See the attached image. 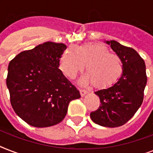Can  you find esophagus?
Wrapping results in <instances>:
<instances>
[{
    "instance_id": "1",
    "label": "esophagus",
    "mask_w": 153,
    "mask_h": 153,
    "mask_svg": "<svg viewBox=\"0 0 153 153\" xmlns=\"http://www.w3.org/2000/svg\"><path fill=\"white\" fill-rule=\"evenodd\" d=\"M87 93H88V91H86V90H80V94H81V96H84Z\"/></svg>"
}]
</instances>
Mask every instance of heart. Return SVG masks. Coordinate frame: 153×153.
<instances>
[{
	"instance_id": "1",
	"label": "heart",
	"mask_w": 153,
	"mask_h": 153,
	"mask_svg": "<svg viewBox=\"0 0 153 153\" xmlns=\"http://www.w3.org/2000/svg\"><path fill=\"white\" fill-rule=\"evenodd\" d=\"M85 64L87 74L82 81L92 82L98 89L114 85L123 72L121 59L110 53L105 46L94 43L67 48L60 57L59 69L67 78L73 79L84 69Z\"/></svg>"
}]
</instances>
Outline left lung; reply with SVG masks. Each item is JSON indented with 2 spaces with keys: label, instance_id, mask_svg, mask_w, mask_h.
I'll return each instance as SVG.
<instances>
[{
  "label": "left lung",
  "instance_id": "obj_1",
  "mask_svg": "<svg viewBox=\"0 0 153 153\" xmlns=\"http://www.w3.org/2000/svg\"><path fill=\"white\" fill-rule=\"evenodd\" d=\"M106 44L121 59L123 72L114 86L96 91L101 104L97 110L91 112V118L99 126L114 128L125 125L140 108L147 75L145 61L134 49L115 40Z\"/></svg>",
  "mask_w": 153,
  "mask_h": 153
}]
</instances>
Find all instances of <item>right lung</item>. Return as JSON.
Segmentation results:
<instances>
[{
	"label": "right lung",
	"instance_id": "right-lung-1",
	"mask_svg": "<svg viewBox=\"0 0 153 153\" xmlns=\"http://www.w3.org/2000/svg\"><path fill=\"white\" fill-rule=\"evenodd\" d=\"M64 44L45 42L11 60L6 84L14 111L28 125L55 126L64 119L71 101L81 97L59 69Z\"/></svg>",
	"mask_w": 153,
	"mask_h": 153
}]
</instances>
